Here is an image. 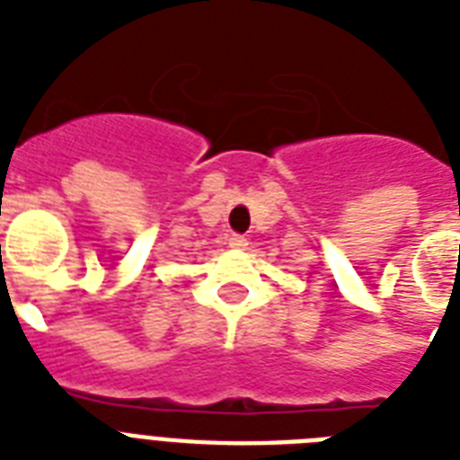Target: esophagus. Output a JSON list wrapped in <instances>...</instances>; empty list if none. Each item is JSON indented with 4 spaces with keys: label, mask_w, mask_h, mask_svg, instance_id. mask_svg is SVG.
<instances>
[{
    "label": "esophagus",
    "mask_w": 460,
    "mask_h": 460,
    "mask_svg": "<svg viewBox=\"0 0 460 460\" xmlns=\"http://www.w3.org/2000/svg\"><path fill=\"white\" fill-rule=\"evenodd\" d=\"M245 245H248V238L241 236V234H231V236H229V248H234V251H243Z\"/></svg>",
    "instance_id": "obj_1"
}]
</instances>
